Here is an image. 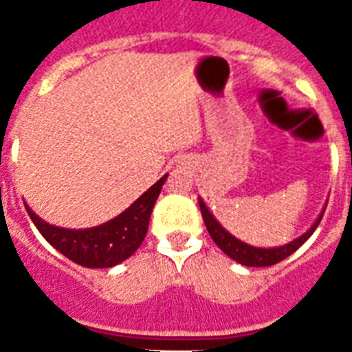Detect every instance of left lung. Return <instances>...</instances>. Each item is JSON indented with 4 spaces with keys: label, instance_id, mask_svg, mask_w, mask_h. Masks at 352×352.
<instances>
[{
    "label": "left lung",
    "instance_id": "obj_1",
    "mask_svg": "<svg viewBox=\"0 0 352 352\" xmlns=\"http://www.w3.org/2000/svg\"><path fill=\"white\" fill-rule=\"evenodd\" d=\"M199 206H201V214H203L204 225L208 228L210 237L214 239V243L219 246L221 250L225 252L226 256L232 257L234 261L241 263V265H245V267H270V265H276V263L283 261L285 257H289L290 254H294L298 248H300L303 243H305L314 230L320 225V221L323 217V210L320 217L316 219V223L309 228L303 235H300L298 239L290 241L287 245L283 246H274V248H257V246L246 245L243 241H239L237 237L230 234V232H226L223 226L219 225V221L215 219L212 212L206 208V204H204L203 199H199Z\"/></svg>",
    "mask_w": 352,
    "mask_h": 352
}]
</instances>
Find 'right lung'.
Listing matches in <instances>:
<instances>
[{
	"mask_svg": "<svg viewBox=\"0 0 352 352\" xmlns=\"http://www.w3.org/2000/svg\"><path fill=\"white\" fill-rule=\"evenodd\" d=\"M166 179L168 175L160 177L148 192H144L115 219L84 230H69L49 225L40 219L27 204L25 208L47 243L54 246L60 254L82 267L109 268L126 261L142 245L144 237L148 234L151 210L157 203Z\"/></svg>",
	"mask_w": 352,
	"mask_h": 352,
	"instance_id": "obj_1",
	"label": "right lung"
}]
</instances>
